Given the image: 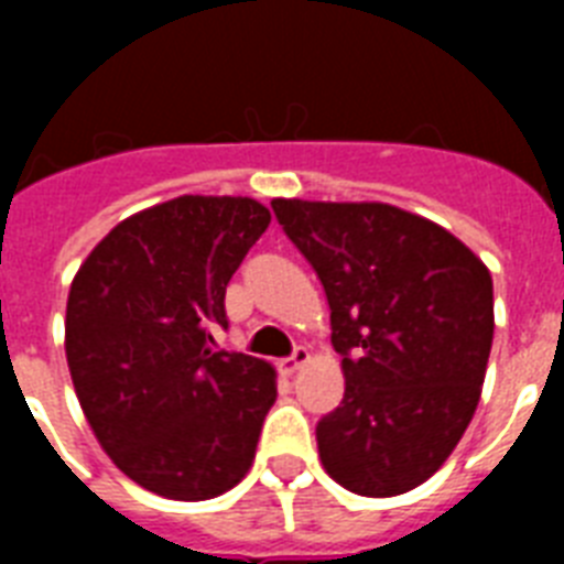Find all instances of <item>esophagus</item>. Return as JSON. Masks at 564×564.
<instances>
[{
  "mask_svg": "<svg viewBox=\"0 0 564 564\" xmlns=\"http://www.w3.org/2000/svg\"><path fill=\"white\" fill-rule=\"evenodd\" d=\"M307 360H310V351H307V348H295V351H292V357H286V360L278 362V369H281V375L292 377Z\"/></svg>",
  "mask_w": 564,
  "mask_h": 564,
  "instance_id": "obj_1",
  "label": "esophagus"
}]
</instances>
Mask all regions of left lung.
<instances>
[{
    "label": "left lung",
    "mask_w": 564,
    "mask_h": 564,
    "mask_svg": "<svg viewBox=\"0 0 564 564\" xmlns=\"http://www.w3.org/2000/svg\"><path fill=\"white\" fill-rule=\"evenodd\" d=\"M330 304L345 398L318 421L325 471L392 498L442 468L480 401L495 336L491 274L436 221L380 202L274 198Z\"/></svg>",
    "instance_id": "8db88e82"
}]
</instances>
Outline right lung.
I'll return each instance as SVG.
<instances>
[{"label": "right lung", "mask_w": 564, "mask_h": 564, "mask_svg": "<svg viewBox=\"0 0 564 564\" xmlns=\"http://www.w3.org/2000/svg\"><path fill=\"white\" fill-rule=\"evenodd\" d=\"M272 213L242 195H178L119 221L66 299V362L119 471L170 500L234 489L254 463L274 369L213 351L225 290Z\"/></svg>", "instance_id": "1"}]
</instances>
